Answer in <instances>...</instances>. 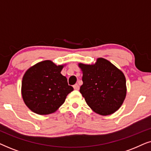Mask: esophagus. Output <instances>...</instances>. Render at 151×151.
I'll return each mask as SVG.
<instances>
[{
  "instance_id": "esophagus-1",
  "label": "esophagus",
  "mask_w": 151,
  "mask_h": 151,
  "mask_svg": "<svg viewBox=\"0 0 151 151\" xmlns=\"http://www.w3.org/2000/svg\"><path fill=\"white\" fill-rule=\"evenodd\" d=\"M73 88L75 90H79V88H80V86H79V85H78V84H76L75 85H73Z\"/></svg>"
}]
</instances>
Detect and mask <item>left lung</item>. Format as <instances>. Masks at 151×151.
<instances>
[{
  "label": "left lung",
  "mask_w": 151,
  "mask_h": 151,
  "mask_svg": "<svg viewBox=\"0 0 151 151\" xmlns=\"http://www.w3.org/2000/svg\"><path fill=\"white\" fill-rule=\"evenodd\" d=\"M82 72L80 92L98 114L109 115L118 110L127 95L125 76L107 60L99 58L93 65L78 64Z\"/></svg>",
  "instance_id": "1"
}]
</instances>
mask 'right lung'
Returning <instances> with one entry per match:
<instances>
[{
	"instance_id": "obj_1",
	"label": "right lung",
	"mask_w": 151,
	"mask_h": 151,
	"mask_svg": "<svg viewBox=\"0 0 151 151\" xmlns=\"http://www.w3.org/2000/svg\"><path fill=\"white\" fill-rule=\"evenodd\" d=\"M64 65L57 66L51 60L40 62L24 74L21 93L24 104L38 115L51 114L65 102L73 90L61 74Z\"/></svg>"
}]
</instances>
